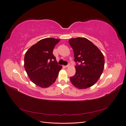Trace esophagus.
<instances>
[{"instance_id":"1","label":"esophagus","mask_w":126,"mask_h":126,"mask_svg":"<svg viewBox=\"0 0 126 126\" xmlns=\"http://www.w3.org/2000/svg\"><path fill=\"white\" fill-rule=\"evenodd\" d=\"M69 66H70V65H69V64H68L67 65H66V66H64V67H69Z\"/></svg>"}]
</instances>
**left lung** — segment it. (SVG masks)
<instances>
[{
  "label": "left lung",
  "instance_id": "left-lung-1",
  "mask_svg": "<svg viewBox=\"0 0 126 126\" xmlns=\"http://www.w3.org/2000/svg\"><path fill=\"white\" fill-rule=\"evenodd\" d=\"M74 52L76 73L70 77L72 84L80 89H86L98 81L104 68L103 53L85 38H71L68 41ZM79 62L80 65L77 63Z\"/></svg>",
  "mask_w": 126,
  "mask_h": 126
}]
</instances>
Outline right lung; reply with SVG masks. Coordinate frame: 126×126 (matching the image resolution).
Returning a JSON list of instances; mask_svg holds the SVG:
<instances>
[{"mask_svg":"<svg viewBox=\"0 0 126 126\" xmlns=\"http://www.w3.org/2000/svg\"><path fill=\"white\" fill-rule=\"evenodd\" d=\"M60 39L47 38L40 40L25 54L24 66L30 79L42 88H47L55 81L62 66L58 65L53 54Z\"/></svg>","mask_w":126,"mask_h":126,"instance_id":"right-lung-1","label":"right lung"}]
</instances>
